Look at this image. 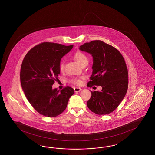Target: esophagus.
<instances>
[{"mask_svg": "<svg viewBox=\"0 0 155 155\" xmlns=\"http://www.w3.org/2000/svg\"><path fill=\"white\" fill-rule=\"evenodd\" d=\"M81 89L80 87H74V90L75 92H80V91H81Z\"/></svg>", "mask_w": 155, "mask_h": 155, "instance_id": "34e87169", "label": "esophagus"}]
</instances>
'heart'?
<instances>
[{"mask_svg": "<svg viewBox=\"0 0 155 155\" xmlns=\"http://www.w3.org/2000/svg\"><path fill=\"white\" fill-rule=\"evenodd\" d=\"M74 58L75 61L77 62L78 64L81 65L83 63L85 62H88V59L87 56L84 54V53L82 52L78 51L75 52L74 54ZM65 68V64L63 61H61L59 64V69L61 72H63L64 71ZM81 80L78 78H73L70 80L71 84H81Z\"/></svg>", "mask_w": 155, "mask_h": 155, "instance_id": "heart-1", "label": "heart"}]
</instances>
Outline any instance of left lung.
Masks as SVG:
<instances>
[{"label":"left lung","mask_w":155,"mask_h":155,"mask_svg":"<svg viewBox=\"0 0 155 155\" xmlns=\"http://www.w3.org/2000/svg\"><path fill=\"white\" fill-rule=\"evenodd\" d=\"M82 51L93 58V73L87 86H101V91L91 92L87 102L88 108L98 115H106L117 108L124 98L128 85V74L125 60L115 48L101 40L84 43Z\"/></svg>","instance_id":"1"}]
</instances>
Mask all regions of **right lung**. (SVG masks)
I'll return each instance as SVG.
<instances>
[{"label":"right lung","mask_w":155,"mask_h":155,"mask_svg":"<svg viewBox=\"0 0 155 155\" xmlns=\"http://www.w3.org/2000/svg\"><path fill=\"white\" fill-rule=\"evenodd\" d=\"M73 47L42 42L32 48L24 58L20 75L22 89L34 109L44 116L56 117L63 113L74 94L70 86L61 90L52 89L60 74L61 58Z\"/></svg>","instance_id":"1"}]
</instances>
